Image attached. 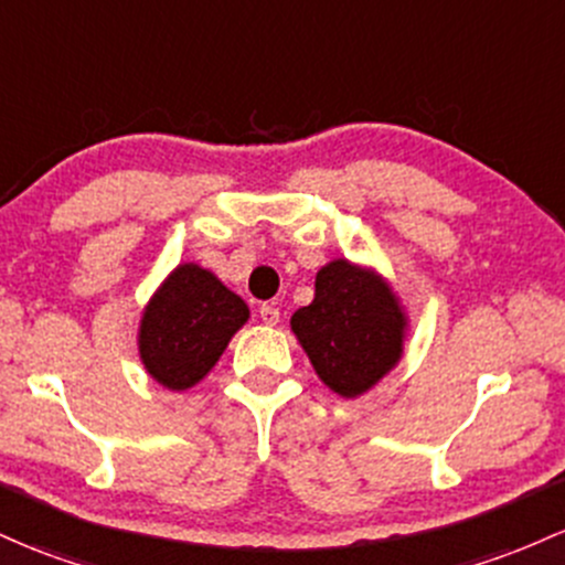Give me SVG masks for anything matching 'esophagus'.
<instances>
[{"label":"esophagus","mask_w":565,"mask_h":565,"mask_svg":"<svg viewBox=\"0 0 565 565\" xmlns=\"http://www.w3.org/2000/svg\"><path fill=\"white\" fill-rule=\"evenodd\" d=\"M259 319H263L268 327H276L278 319H281V311H278L276 306H263L259 308Z\"/></svg>","instance_id":"34e87169"}]
</instances>
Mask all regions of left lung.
Instances as JSON below:
<instances>
[{"mask_svg": "<svg viewBox=\"0 0 565 565\" xmlns=\"http://www.w3.org/2000/svg\"><path fill=\"white\" fill-rule=\"evenodd\" d=\"M289 327L319 381L356 399L399 364L411 319L381 273L338 257L316 273L313 302L297 308Z\"/></svg>", "mask_w": 565, "mask_h": 565, "instance_id": "left-lung-1", "label": "left lung"}]
</instances>
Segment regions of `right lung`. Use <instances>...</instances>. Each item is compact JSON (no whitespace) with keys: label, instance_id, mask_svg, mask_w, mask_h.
I'll return each mask as SVG.
<instances>
[{"label":"right lung","instance_id":"right-lung-1","mask_svg":"<svg viewBox=\"0 0 565 565\" xmlns=\"http://www.w3.org/2000/svg\"><path fill=\"white\" fill-rule=\"evenodd\" d=\"M249 306L198 263L177 265L147 300L139 319V359L169 392H188L212 373Z\"/></svg>","mask_w":565,"mask_h":565}]
</instances>
